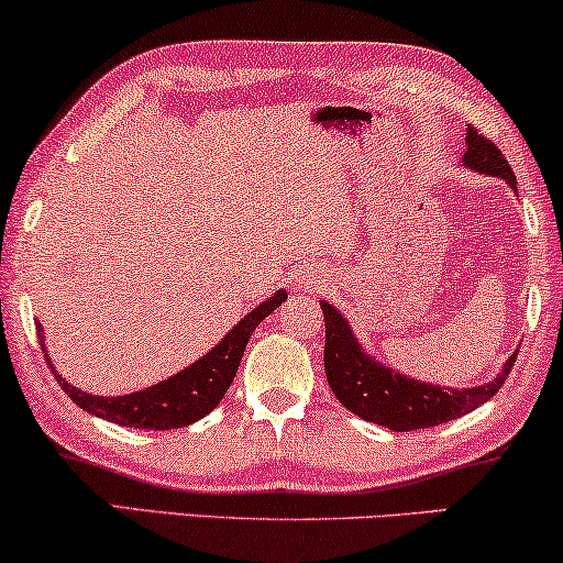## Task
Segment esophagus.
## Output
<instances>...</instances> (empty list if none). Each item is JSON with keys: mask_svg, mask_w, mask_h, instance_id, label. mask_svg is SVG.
<instances>
[{"mask_svg": "<svg viewBox=\"0 0 563 563\" xmlns=\"http://www.w3.org/2000/svg\"><path fill=\"white\" fill-rule=\"evenodd\" d=\"M325 279H323V276H320L318 272H308V274H305V279H302V284H305V287H318V284H323Z\"/></svg>", "mask_w": 563, "mask_h": 563, "instance_id": "esophagus-1", "label": "esophagus"}]
</instances>
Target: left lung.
I'll return each instance as SVG.
<instances>
[{
    "label": "left lung",
    "instance_id": "8db88e82",
    "mask_svg": "<svg viewBox=\"0 0 563 563\" xmlns=\"http://www.w3.org/2000/svg\"><path fill=\"white\" fill-rule=\"evenodd\" d=\"M463 165L471 170L484 173L488 178H501L517 191V178L507 157L496 147L492 139L478 134L468 123L465 136ZM325 318V377L341 406L372 424L388 427L393 432H411V429L440 427L444 421L457 419L476 411L481 404L496 396L505 379L515 367L517 354H512L505 369L492 383L478 388H440L419 379L398 375L390 367H383L377 360L364 352L354 339L346 318L333 305L320 302Z\"/></svg>",
    "mask_w": 563,
    "mask_h": 563
}]
</instances>
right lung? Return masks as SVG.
<instances>
[{
    "label": "right lung",
    "instance_id": "obj_1",
    "mask_svg": "<svg viewBox=\"0 0 563 563\" xmlns=\"http://www.w3.org/2000/svg\"><path fill=\"white\" fill-rule=\"evenodd\" d=\"M287 299V291L279 289L274 297H268L264 305L247 312L232 331L224 335L219 344L211 349L209 354H203L201 360H196L191 367L180 369L178 375L163 379V383L152 385L147 390L129 393V396H90V393L77 390L75 385H69L51 364L46 354V344H43V333L38 325V339L43 356H46L51 372L62 385V390L75 400L79 408H85L87 413L100 416V419L113 421L121 427H134V429H178L188 427L194 421H199L209 411H214L219 400L224 398V393L235 379V372L243 360V352L251 341V333L261 320L272 316L279 305Z\"/></svg>",
    "mask_w": 563,
    "mask_h": 563
}]
</instances>
